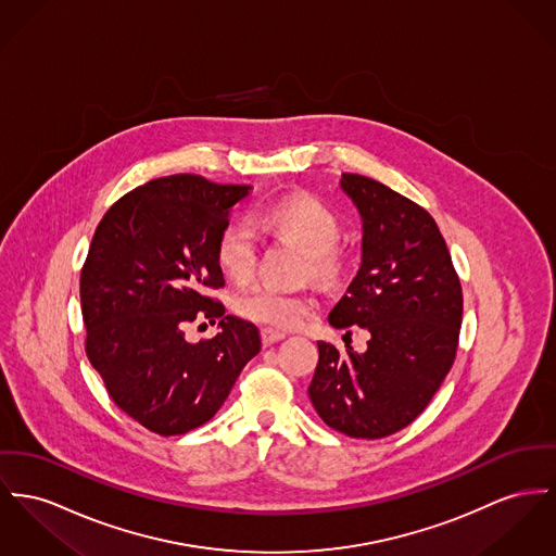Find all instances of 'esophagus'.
Wrapping results in <instances>:
<instances>
[{
	"label": "esophagus",
	"mask_w": 556,
	"mask_h": 556,
	"mask_svg": "<svg viewBox=\"0 0 556 556\" xmlns=\"http://www.w3.org/2000/svg\"><path fill=\"white\" fill-rule=\"evenodd\" d=\"M287 334L280 333V331H274V329H263L261 331V339H263V345H271V343H278L282 341Z\"/></svg>",
	"instance_id": "34e87169"
}]
</instances>
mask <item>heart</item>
<instances>
[{
	"instance_id": "heart-1",
	"label": "heart",
	"mask_w": 556,
	"mask_h": 556,
	"mask_svg": "<svg viewBox=\"0 0 556 556\" xmlns=\"http://www.w3.org/2000/svg\"><path fill=\"white\" fill-rule=\"evenodd\" d=\"M260 222L267 231L280 236L307 253V271L320 280H337L343 271V255L337 249L341 233L333 211L314 195L295 193L271 202L261 211ZM215 257L223 274L233 282H249L257 267V244L249 225H223L215 244ZM242 318L274 331L301 327L316 309L314 296L291 293L274 287H255L236 299Z\"/></svg>"
}]
</instances>
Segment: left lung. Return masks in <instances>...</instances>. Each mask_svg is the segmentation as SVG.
<instances>
[{"label": "left lung", "instance_id": "1", "mask_svg": "<svg viewBox=\"0 0 556 556\" xmlns=\"http://www.w3.org/2000/svg\"><path fill=\"white\" fill-rule=\"evenodd\" d=\"M339 186L363 219V261L329 323L361 327L370 339L363 354L318 341L307 394L337 432L383 439L428 407L453 367L462 285L428 211L363 175L343 173Z\"/></svg>", "mask_w": 556, "mask_h": 556}]
</instances>
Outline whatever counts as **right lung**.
<instances>
[{
  "instance_id": "obj_1",
  "label": "right lung",
  "mask_w": 556,
  "mask_h": 556,
  "mask_svg": "<svg viewBox=\"0 0 556 556\" xmlns=\"http://www.w3.org/2000/svg\"><path fill=\"white\" fill-rule=\"evenodd\" d=\"M251 186L198 175L153 179L119 198L99 223L79 278L86 354L113 403L160 437L206 424L261 350L260 329L225 316L215 244ZM220 320L189 344L187 321Z\"/></svg>"
}]
</instances>
